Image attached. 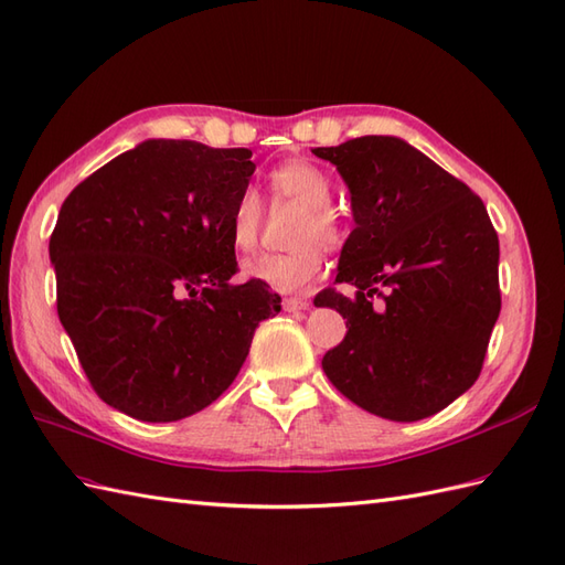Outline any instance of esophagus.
I'll use <instances>...</instances> for the list:
<instances>
[{
    "instance_id": "esophagus-1",
    "label": "esophagus",
    "mask_w": 565,
    "mask_h": 565,
    "mask_svg": "<svg viewBox=\"0 0 565 565\" xmlns=\"http://www.w3.org/2000/svg\"><path fill=\"white\" fill-rule=\"evenodd\" d=\"M308 308H310V302L302 300V298H286L284 300V310L286 312H302V310H308Z\"/></svg>"
}]
</instances>
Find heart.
<instances>
[{"label": "heart", "instance_id": "obj_1", "mask_svg": "<svg viewBox=\"0 0 565 565\" xmlns=\"http://www.w3.org/2000/svg\"><path fill=\"white\" fill-rule=\"evenodd\" d=\"M274 202H291L302 207L296 220L288 253H263L243 263V277L265 284L279 294H300L320 277L324 250H339L345 243V226L339 212L331 207L334 181L310 159H286L269 171ZM263 226V205L255 191H243L236 200L228 222V238L236 250H253Z\"/></svg>", "mask_w": 565, "mask_h": 565}]
</instances>
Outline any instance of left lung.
I'll list each match as a JSON object with an SVG mask.
<instances>
[{"label":"left lung","instance_id":"1","mask_svg":"<svg viewBox=\"0 0 565 565\" xmlns=\"http://www.w3.org/2000/svg\"><path fill=\"white\" fill-rule=\"evenodd\" d=\"M312 152L339 169L355 220L337 271L355 298L315 296L349 327L322 370L363 411L423 420L480 377L501 310L497 231L484 202L406 140L363 136Z\"/></svg>","mask_w":565,"mask_h":565}]
</instances>
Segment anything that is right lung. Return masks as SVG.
Here are the masks:
<instances>
[{
  "mask_svg": "<svg viewBox=\"0 0 565 565\" xmlns=\"http://www.w3.org/2000/svg\"><path fill=\"white\" fill-rule=\"evenodd\" d=\"M245 148L145 140L64 200L50 238L56 312L97 396L142 423L207 408L236 380L257 324L281 310L234 284L231 212Z\"/></svg>",
  "mask_w": 565,
  "mask_h": 565,
  "instance_id": "1",
  "label": "right lung"
}]
</instances>
